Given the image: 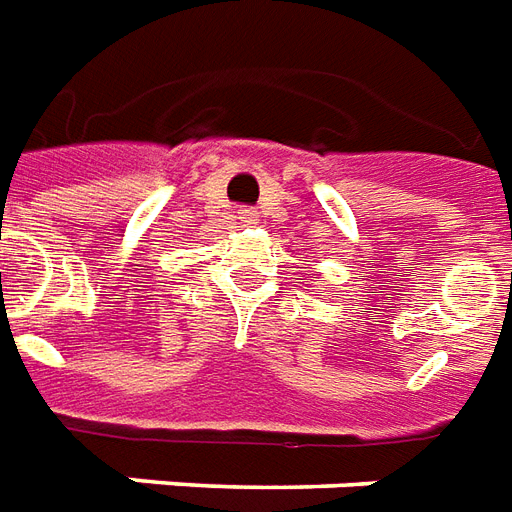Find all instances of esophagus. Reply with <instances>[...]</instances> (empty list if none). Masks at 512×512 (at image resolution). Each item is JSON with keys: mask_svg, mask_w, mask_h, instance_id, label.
Here are the masks:
<instances>
[{"mask_svg": "<svg viewBox=\"0 0 512 512\" xmlns=\"http://www.w3.org/2000/svg\"><path fill=\"white\" fill-rule=\"evenodd\" d=\"M238 219H241L244 225H255L257 214L252 211V208H238Z\"/></svg>", "mask_w": 512, "mask_h": 512, "instance_id": "esophagus-1", "label": "esophagus"}]
</instances>
